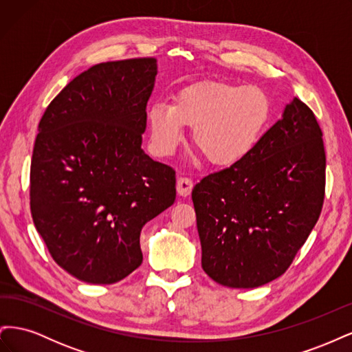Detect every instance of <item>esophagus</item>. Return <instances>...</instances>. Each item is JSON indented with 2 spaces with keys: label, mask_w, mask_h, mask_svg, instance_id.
<instances>
[{
  "label": "esophagus",
  "mask_w": 352,
  "mask_h": 352,
  "mask_svg": "<svg viewBox=\"0 0 352 352\" xmlns=\"http://www.w3.org/2000/svg\"><path fill=\"white\" fill-rule=\"evenodd\" d=\"M194 188V182L192 179L190 177H179L177 179V185H176V189H177V194L182 195V197H188L190 194V190H192Z\"/></svg>",
  "instance_id": "34e87169"
}]
</instances>
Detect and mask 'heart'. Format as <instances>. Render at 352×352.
I'll return each instance as SVG.
<instances>
[{"instance_id":"obj_1","label":"heart","mask_w":352,"mask_h":352,"mask_svg":"<svg viewBox=\"0 0 352 352\" xmlns=\"http://www.w3.org/2000/svg\"><path fill=\"white\" fill-rule=\"evenodd\" d=\"M272 102L257 87L199 82L180 89L172 104L151 105V144L158 155H170L194 127L199 153L214 166H232L247 157L270 120Z\"/></svg>"}]
</instances>
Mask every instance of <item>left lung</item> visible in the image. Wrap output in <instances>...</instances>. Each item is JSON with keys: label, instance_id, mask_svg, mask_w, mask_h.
Returning <instances> with one entry per match:
<instances>
[{"label": "left lung", "instance_id": "obj_1", "mask_svg": "<svg viewBox=\"0 0 352 352\" xmlns=\"http://www.w3.org/2000/svg\"><path fill=\"white\" fill-rule=\"evenodd\" d=\"M311 109L294 98L254 150L194 186L201 265L229 287L282 276L324 201L326 154Z\"/></svg>", "mask_w": 352, "mask_h": 352}]
</instances>
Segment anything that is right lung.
<instances>
[{"label":"right lung","instance_id":"obj_1","mask_svg":"<svg viewBox=\"0 0 352 352\" xmlns=\"http://www.w3.org/2000/svg\"><path fill=\"white\" fill-rule=\"evenodd\" d=\"M153 57L100 63L67 83L39 122L30 212L51 257L79 280L116 283L142 263L144 225L176 198V172L141 148Z\"/></svg>","mask_w":352,"mask_h":352}]
</instances>
